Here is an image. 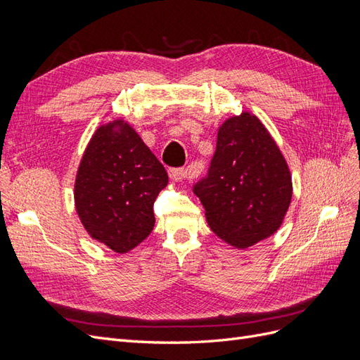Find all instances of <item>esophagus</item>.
I'll use <instances>...</instances> for the list:
<instances>
[{
	"instance_id": "esophagus-1",
	"label": "esophagus",
	"mask_w": 360,
	"mask_h": 360,
	"mask_svg": "<svg viewBox=\"0 0 360 360\" xmlns=\"http://www.w3.org/2000/svg\"><path fill=\"white\" fill-rule=\"evenodd\" d=\"M168 172H169V179L174 181H181V180L189 177V171L184 168H172Z\"/></svg>"
}]
</instances>
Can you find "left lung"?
I'll list each match as a JSON object with an SVG mask.
<instances>
[{"mask_svg": "<svg viewBox=\"0 0 360 360\" xmlns=\"http://www.w3.org/2000/svg\"><path fill=\"white\" fill-rule=\"evenodd\" d=\"M212 231L246 249L278 231L292 197L284 155L259 118L248 111L217 129L207 177L193 186Z\"/></svg>", "mask_w": 360, "mask_h": 360, "instance_id": "8db88e82", "label": "left lung"}]
</instances>
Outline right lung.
Returning <instances> with one entry per match:
<instances>
[{"label": "right lung", "mask_w": 360, "mask_h": 360, "mask_svg": "<svg viewBox=\"0 0 360 360\" xmlns=\"http://www.w3.org/2000/svg\"><path fill=\"white\" fill-rule=\"evenodd\" d=\"M168 174L122 118L102 124L86 146L75 180V207L94 240L126 254L153 231V204Z\"/></svg>", "instance_id": "right-lung-1"}]
</instances>
